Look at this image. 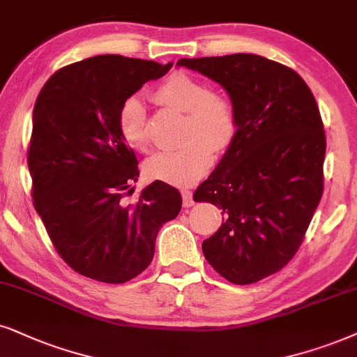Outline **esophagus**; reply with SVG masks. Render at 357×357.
<instances>
[{
    "label": "esophagus",
    "instance_id": "esophagus-1",
    "mask_svg": "<svg viewBox=\"0 0 357 357\" xmlns=\"http://www.w3.org/2000/svg\"><path fill=\"white\" fill-rule=\"evenodd\" d=\"M183 206H184V207H191V206H194L192 192L188 191V189H184V191H183Z\"/></svg>",
    "mask_w": 357,
    "mask_h": 357
}]
</instances>
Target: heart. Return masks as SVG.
Masks as SVG:
<instances>
[{
  "label": "heart",
  "mask_w": 357,
  "mask_h": 357,
  "mask_svg": "<svg viewBox=\"0 0 357 357\" xmlns=\"http://www.w3.org/2000/svg\"><path fill=\"white\" fill-rule=\"evenodd\" d=\"M153 97L166 107L184 112V145L161 151L146 165L153 179L174 186H188L201 178L212 163L214 151H224L237 132V112L231 98L209 90L202 80L186 72H174L161 80ZM116 125L123 142L133 150H150L146 107L138 97L120 105Z\"/></svg>",
  "instance_id": "b5f03b06"
}]
</instances>
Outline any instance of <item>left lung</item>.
<instances>
[{
	"mask_svg": "<svg viewBox=\"0 0 357 357\" xmlns=\"http://www.w3.org/2000/svg\"><path fill=\"white\" fill-rule=\"evenodd\" d=\"M227 90L237 132L194 201L222 209L202 242L206 260L236 285L277 273L303 242L323 194L326 153L318 103L290 67L255 54L179 59Z\"/></svg>",
	"mask_w": 357,
	"mask_h": 357,
	"instance_id": "1",
	"label": "left lung"
}]
</instances>
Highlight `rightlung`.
Segmentation results:
<instances>
[{
    "label": "right lung",
    "mask_w": 357,
    "mask_h": 357,
    "mask_svg": "<svg viewBox=\"0 0 357 357\" xmlns=\"http://www.w3.org/2000/svg\"><path fill=\"white\" fill-rule=\"evenodd\" d=\"M171 66L107 54L62 67L40 89L28 150L34 207L57 254L84 277H137L161 225L181 211V194L163 181L125 201L139 171L116 125L123 100Z\"/></svg>",
    "instance_id": "right-lung-1"
}]
</instances>
